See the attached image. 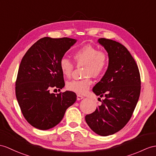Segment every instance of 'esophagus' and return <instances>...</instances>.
I'll return each mask as SVG.
<instances>
[{
  "mask_svg": "<svg viewBox=\"0 0 156 156\" xmlns=\"http://www.w3.org/2000/svg\"><path fill=\"white\" fill-rule=\"evenodd\" d=\"M83 96H82V95H80V94H77V101H80V100H81V99H83Z\"/></svg>",
  "mask_w": 156,
  "mask_h": 156,
  "instance_id": "obj_1",
  "label": "esophagus"
}]
</instances>
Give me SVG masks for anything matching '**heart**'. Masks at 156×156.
Returning a JSON list of instances; mask_svg holds the SVG:
<instances>
[{
  "label": "heart",
  "instance_id": "obj_1",
  "mask_svg": "<svg viewBox=\"0 0 156 156\" xmlns=\"http://www.w3.org/2000/svg\"><path fill=\"white\" fill-rule=\"evenodd\" d=\"M73 58L78 66H84L83 75L85 78L80 80H71L67 83V89L78 94L86 93L90 88L92 81L90 76L97 77L103 74L108 65V56L104 50L98 49L90 45H85L77 49ZM60 70L63 76L69 77L73 70V64L63 58L59 62Z\"/></svg>",
  "mask_w": 156,
  "mask_h": 156
}]
</instances>
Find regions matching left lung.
I'll list each match as a JSON object with an SVG mask.
<instances>
[{"instance_id":"1","label":"left lung","mask_w":156,"mask_h":156,"mask_svg":"<svg viewBox=\"0 0 156 156\" xmlns=\"http://www.w3.org/2000/svg\"><path fill=\"white\" fill-rule=\"evenodd\" d=\"M98 42L108 53V66L93 91L105 98L95 111L85 116V120L94 132L107 136L120 130L130 120L139 99L141 81L137 64L123 45L106 38Z\"/></svg>"}]
</instances>
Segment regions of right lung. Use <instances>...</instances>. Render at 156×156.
Returning a JSON list of instances; mask_svg holds the SVG:
<instances>
[{"mask_svg": "<svg viewBox=\"0 0 156 156\" xmlns=\"http://www.w3.org/2000/svg\"><path fill=\"white\" fill-rule=\"evenodd\" d=\"M77 40L45 37L33 44L19 67L16 97L25 119L34 128L48 130L58 124L77 99L74 92L50 93L65 86L59 62Z\"/></svg>", "mask_w": 156, "mask_h": 156, "instance_id": "add662e5", "label": "right lung"}]
</instances>
